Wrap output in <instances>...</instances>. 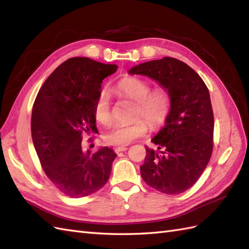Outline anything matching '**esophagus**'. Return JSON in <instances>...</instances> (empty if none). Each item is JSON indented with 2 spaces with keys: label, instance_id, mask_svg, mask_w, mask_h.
I'll use <instances>...</instances> for the list:
<instances>
[{
  "label": "esophagus",
  "instance_id": "obj_1",
  "mask_svg": "<svg viewBox=\"0 0 249 249\" xmlns=\"http://www.w3.org/2000/svg\"><path fill=\"white\" fill-rule=\"evenodd\" d=\"M126 150H127V147H126V146H118V147H115V149H114L115 153L124 152V151H126Z\"/></svg>",
  "mask_w": 249,
  "mask_h": 249
}]
</instances>
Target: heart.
Returning <instances> with one entry per match:
<instances>
[{"instance_id":"heart-1","label":"heart","mask_w":249,"mask_h":249,"mask_svg":"<svg viewBox=\"0 0 249 249\" xmlns=\"http://www.w3.org/2000/svg\"><path fill=\"white\" fill-rule=\"evenodd\" d=\"M115 89L123 97L136 102L133 112V119L136 120L130 124L118 125L106 135L105 140L110 145L123 146L131 143L146 135L149 124L152 127L160 126L170 112L171 99L168 92L161 88L152 89L151 83L145 79L123 78L116 84ZM94 116L99 124L107 127L113 123L110 98L106 92L100 93L95 100Z\"/></svg>"}]
</instances>
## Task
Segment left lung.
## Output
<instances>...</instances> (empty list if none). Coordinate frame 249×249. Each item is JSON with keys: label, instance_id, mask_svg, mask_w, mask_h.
Returning <instances> with one entry per match:
<instances>
[{"label": "left lung", "instance_id": "1", "mask_svg": "<svg viewBox=\"0 0 249 249\" xmlns=\"http://www.w3.org/2000/svg\"><path fill=\"white\" fill-rule=\"evenodd\" d=\"M129 73L156 80L171 99L165 126L152 139L158 151L145 146L141 177L158 192L184 193L198 181L213 152L214 115L209 89L192 67L174 57L142 63Z\"/></svg>", "mask_w": 249, "mask_h": 249}]
</instances>
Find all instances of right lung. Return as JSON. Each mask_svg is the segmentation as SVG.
Here are the masks:
<instances>
[{
  "instance_id": "1",
  "label": "right lung",
  "mask_w": 249,
  "mask_h": 249,
  "mask_svg": "<svg viewBox=\"0 0 249 249\" xmlns=\"http://www.w3.org/2000/svg\"><path fill=\"white\" fill-rule=\"evenodd\" d=\"M118 71L89 57H71L47 78L35 98L31 133L46 176L71 198L96 193L107 183L116 154L82 150V137L98 134L94 104L105 78Z\"/></svg>"
}]
</instances>
